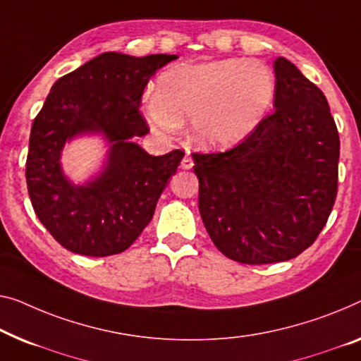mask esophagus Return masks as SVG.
Returning <instances> with one entry per match:
<instances>
[{"label":"esophagus","mask_w":361,"mask_h":361,"mask_svg":"<svg viewBox=\"0 0 361 361\" xmlns=\"http://www.w3.org/2000/svg\"><path fill=\"white\" fill-rule=\"evenodd\" d=\"M192 165H195V162H192V159L190 157V155H185V157H183V160H181V169L183 170H191L192 169Z\"/></svg>","instance_id":"esophagus-1"}]
</instances>
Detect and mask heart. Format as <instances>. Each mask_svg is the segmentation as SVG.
Listing matches in <instances>:
<instances>
[{
  "label": "heart",
  "mask_w": 361,
  "mask_h": 361,
  "mask_svg": "<svg viewBox=\"0 0 361 361\" xmlns=\"http://www.w3.org/2000/svg\"><path fill=\"white\" fill-rule=\"evenodd\" d=\"M276 99L272 69L257 60L178 63L160 73L144 99L152 131L171 137L188 118L191 141L204 149L238 144L261 125Z\"/></svg>",
  "instance_id": "b5f03b06"
}]
</instances>
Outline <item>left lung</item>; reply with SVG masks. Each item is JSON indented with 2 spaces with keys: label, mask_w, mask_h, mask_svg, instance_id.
I'll return each mask as SVG.
<instances>
[{
  "label": "left lung",
  "mask_w": 361,
  "mask_h": 361,
  "mask_svg": "<svg viewBox=\"0 0 361 361\" xmlns=\"http://www.w3.org/2000/svg\"><path fill=\"white\" fill-rule=\"evenodd\" d=\"M276 111L238 146L192 154L199 212L220 252L243 264L297 257L318 238L337 196V126L321 89L274 61Z\"/></svg>",
  "instance_id": "1"
}]
</instances>
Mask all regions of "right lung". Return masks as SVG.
Masks as SVG:
<instances>
[{
  "label": "right lung",
  "instance_id": "right-lung-1",
  "mask_svg": "<svg viewBox=\"0 0 361 361\" xmlns=\"http://www.w3.org/2000/svg\"><path fill=\"white\" fill-rule=\"evenodd\" d=\"M176 58L106 51L53 84L30 129L25 178L37 217L66 250L118 255L152 219L185 154L176 149L155 157L134 142L149 133L139 104L149 79ZM84 135L104 138L107 155L100 172L76 185L63 173L61 155Z\"/></svg>",
  "mask_w": 361,
  "mask_h": 361
}]
</instances>
